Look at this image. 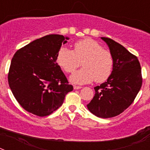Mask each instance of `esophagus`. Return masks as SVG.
Segmentation results:
<instances>
[{"label":"esophagus","instance_id":"1","mask_svg":"<svg viewBox=\"0 0 150 150\" xmlns=\"http://www.w3.org/2000/svg\"><path fill=\"white\" fill-rule=\"evenodd\" d=\"M82 88V86H74V89H80Z\"/></svg>","mask_w":150,"mask_h":150}]
</instances>
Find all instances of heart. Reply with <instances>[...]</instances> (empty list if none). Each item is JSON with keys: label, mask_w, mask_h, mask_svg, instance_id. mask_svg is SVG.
<instances>
[{"label": "heart", "mask_w": 150, "mask_h": 150, "mask_svg": "<svg viewBox=\"0 0 150 150\" xmlns=\"http://www.w3.org/2000/svg\"><path fill=\"white\" fill-rule=\"evenodd\" d=\"M83 64V67L71 76L72 83L84 84L106 81L113 67V59L109 50L91 38L76 41L74 50L61 48L57 54V62L67 74H72Z\"/></svg>", "instance_id": "1"}]
</instances>
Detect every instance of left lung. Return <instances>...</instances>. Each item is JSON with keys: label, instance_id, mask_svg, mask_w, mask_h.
<instances>
[{"label": "left lung", "instance_id": "1", "mask_svg": "<svg viewBox=\"0 0 150 150\" xmlns=\"http://www.w3.org/2000/svg\"><path fill=\"white\" fill-rule=\"evenodd\" d=\"M100 38L109 46L113 67L107 81L94 88L95 96L87 107L95 116L107 119L120 115L133 103L143 80L137 57L113 40Z\"/></svg>", "mask_w": 150, "mask_h": 150}]
</instances>
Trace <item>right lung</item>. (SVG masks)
<instances>
[{
    "label": "right lung",
    "mask_w": 150,
    "mask_h": 150,
    "mask_svg": "<svg viewBox=\"0 0 150 150\" xmlns=\"http://www.w3.org/2000/svg\"><path fill=\"white\" fill-rule=\"evenodd\" d=\"M69 38L50 34L32 41L13 55L8 83L18 103L28 112L49 116L74 89L56 62L57 54Z\"/></svg>",
    "instance_id": "1"
}]
</instances>
